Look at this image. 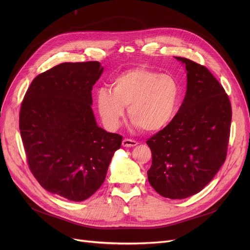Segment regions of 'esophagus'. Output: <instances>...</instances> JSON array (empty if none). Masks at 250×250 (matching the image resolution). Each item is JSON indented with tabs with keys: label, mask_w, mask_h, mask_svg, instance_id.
I'll return each mask as SVG.
<instances>
[{
	"label": "esophagus",
	"mask_w": 250,
	"mask_h": 250,
	"mask_svg": "<svg viewBox=\"0 0 250 250\" xmlns=\"http://www.w3.org/2000/svg\"><path fill=\"white\" fill-rule=\"evenodd\" d=\"M138 142L134 141V140H129V139H125L122 143L123 147H126V148H130V147H135L138 145Z\"/></svg>",
	"instance_id": "obj_1"
}]
</instances>
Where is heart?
<instances>
[{"instance_id": "b5f03b06", "label": "heart", "mask_w": 250, "mask_h": 250, "mask_svg": "<svg viewBox=\"0 0 250 250\" xmlns=\"http://www.w3.org/2000/svg\"><path fill=\"white\" fill-rule=\"evenodd\" d=\"M111 88H100L96 107L103 125L115 130L125 116V107L132 125L145 132H160L176 115L180 101V86L176 79L144 67L117 75Z\"/></svg>"}]
</instances>
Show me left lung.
Returning a JSON list of instances; mask_svg holds the SVG:
<instances>
[{"mask_svg":"<svg viewBox=\"0 0 250 250\" xmlns=\"http://www.w3.org/2000/svg\"><path fill=\"white\" fill-rule=\"evenodd\" d=\"M185 64L187 93L173 121L147 141L152 152L148 180L164 198L181 200L200 192L225 162L232 118L224 88L204 65Z\"/></svg>","mask_w":250,"mask_h":250,"instance_id":"obj_1","label":"left lung"}]
</instances>
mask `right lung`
I'll use <instances>...</instances> for the list:
<instances>
[{
	"mask_svg": "<svg viewBox=\"0 0 250 250\" xmlns=\"http://www.w3.org/2000/svg\"><path fill=\"white\" fill-rule=\"evenodd\" d=\"M99 62H62L38 75L24 96L19 128L32 174L45 190L73 202L95 193L123 137L97 125L92 87Z\"/></svg>",
	"mask_w": 250,
	"mask_h": 250,
	"instance_id": "right-lung-1",
	"label": "right lung"
}]
</instances>
